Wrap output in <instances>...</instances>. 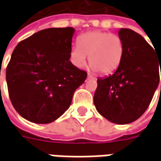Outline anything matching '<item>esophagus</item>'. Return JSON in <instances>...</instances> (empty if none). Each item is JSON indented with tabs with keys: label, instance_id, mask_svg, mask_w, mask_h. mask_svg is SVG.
<instances>
[{
	"label": "esophagus",
	"instance_id": "obj_1",
	"mask_svg": "<svg viewBox=\"0 0 161 161\" xmlns=\"http://www.w3.org/2000/svg\"><path fill=\"white\" fill-rule=\"evenodd\" d=\"M87 78L88 79H96V77H93V76H91V75H90V74H88Z\"/></svg>",
	"mask_w": 161,
	"mask_h": 161
}]
</instances>
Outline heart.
Segmentation results:
<instances>
[{
    "label": "heart",
    "mask_w": 161,
    "mask_h": 161,
    "mask_svg": "<svg viewBox=\"0 0 161 161\" xmlns=\"http://www.w3.org/2000/svg\"><path fill=\"white\" fill-rule=\"evenodd\" d=\"M124 46L117 35L104 32H89L81 35L78 45L71 47L70 60L75 66L84 67L89 61L91 69L103 74H111L120 66Z\"/></svg>",
    "instance_id": "heart-1"
}]
</instances>
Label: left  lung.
I'll return each mask as SVG.
<instances>
[{"label":"left lung","instance_id":"obj_1","mask_svg":"<svg viewBox=\"0 0 161 161\" xmlns=\"http://www.w3.org/2000/svg\"><path fill=\"white\" fill-rule=\"evenodd\" d=\"M118 35L124 46L121 63L112 75L97 79L94 104L108 121L123 125L148 108L159 83L161 56L133 30L121 28Z\"/></svg>","mask_w":161,"mask_h":161}]
</instances>
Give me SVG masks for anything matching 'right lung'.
<instances>
[{
    "mask_svg": "<svg viewBox=\"0 0 161 161\" xmlns=\"http://www.w3.org/2000/svg\"><path fill=\"white\" fill-rule=\"evenodd\" d=\"M73 27L47 28L19 42L6 70L14 108L27 121L51 123L71 104L87 77L70 61Z\"/></svg>",
    "mask_w": 161,
    "mask_h": 161,
    "instance_id": "1",
    "label": "right lung"
}]
</instances>
